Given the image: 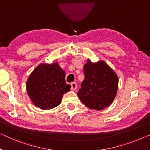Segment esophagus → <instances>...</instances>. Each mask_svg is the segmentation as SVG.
I'll return each mask as SVG.
<instances>
[{
    "label": "esophagus",
    "mask_w": 150,
    "mask_h": 150,
    "mask_svg": "<svg viewBox=\"0 0 150 150\" xmlns=\"http://www.w3.org/2000/svg\"><path fill=\"white\" fill-rule=\"evenodd\" d=\"M71 89H73V90H74V89H77V84L76 82H72L71 83Z\"/></svg>",
    "instance_id": "1"
}]
</instances>
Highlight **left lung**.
Returning a JSON list of instances; mask_svg holds the SVG:
<instances>
[{
	"mask_svg": "<svg viewBox=\"0 0 150 150\" xmlns=\"http://www.w3.org/2000/svg\"><path fill=\"white\" fill-rule=\"evenodd\" d=\"M84 80L78 97L87 107L97 110L110 105L118 89V77L103 61L92 63L88 59L83 67Z\"/></svg>",
	"mask_w": 150,
	"mask_h": 150,
	"instance_id": "left-lung-1",
	"label": "left lung"
}]
</instances>
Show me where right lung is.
<instances>
[{
	"label": "right lung",
	"mask_w": 150,
	"mask_h": 150,
	"mask_svg": "<svg viewBox=\"0 0 150 150\" xmlns=\"http://www.w3.org/2000/svg\"><path fill=\"white\" fill-rule=\"evenodd\" d=\"M26 88L35 106L46 110L59 105L71 86L66 83L65 72L56 62L38 66L28 78Z\"/></svg>",
	"instance_id": "obj_1"
}]
</instances>
